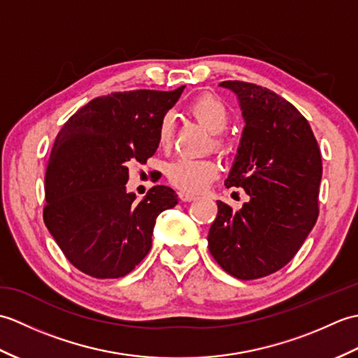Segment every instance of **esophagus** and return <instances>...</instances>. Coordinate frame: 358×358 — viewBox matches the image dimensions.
Listing matches in <instances>:
<instances>
[{
	"label": "esophagus",
	"mask_w": 358,
	"mask_h": 358,
	"mask_svg": "<svg viewBox=\"0 0 358 358\" xmlns=\"http://www.w3.org/2000/svg\"><path fill=\"white\" fill-rule=\"evenodd\" d=\"M178 196H180V200H181V201H186V203H187V201H194V200L196 199L195 195L189 194V192H185V191H183V192H180V194H178Z\"/></svg>",
	"instance_id": "1"
}]
</instances>
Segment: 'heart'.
<instances>
[{
    "label": "heart",
    "mask_w": 358,
    "mask_h": 358,
    "mask_svg": "<svg viewBox=\"0 0 358 358\" xmlns=\"http://www.w3.org/2000/svg\"><path fill=\"white\" fill-rule=\"evenodd\" d=\"M191 115L214 134V146L226 152L229 150L231 141L222 132L229 123V109L214 95H200L189 104ZM173 136V118L164 115L159 121L157 140L162 148H167ZM220 167L210 158H191L181 157L169 163L166 167V175L171 183L185 192H200L210 181L218 177Z\"/></svg>",
    "instance_id": "obj_1"
}]
</instances>
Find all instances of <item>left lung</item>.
Listing matches in <instances>:
<instances>
[{
    "instance_id": "left-lung-1",
    "label": "left lung",
    "mask_w": 358,
    "mask_h": 358,
    "mask_svg": "<svg viewBox=\"0 0 358 358\" xmlns=\"http://www.w3.org/2000/svg\"><path fill=\"white\" fill-rule=\"evenodd\" d=\"M237 94L245 129L227 187H243L240 210L217 201L208 243L215 262L240 280L277 272L292 260L318 217L322 157L308 120L285 98L246 81Z\"/></svg>"
}]
</instances>
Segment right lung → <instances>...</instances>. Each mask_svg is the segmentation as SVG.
Returning a JSON list of instances; mask_svg holds the SVG:
<instances>
[{"mask_svg":"<svg viewBox=\"0 0 358 358\" xmlns=\"http://www.w3.org/2000/svg\"><path fill=\"white\" fill-rule=\"evenodd\" d=\"M183 89L94 98L58 132L44 177L43 218L78 271L95 278L127 275L150 250L157 217L178 203L173 189L162 185L135 203L126 183L129 163L155 154L159 121Z\"/></svg>","mask_w":358,"mask_h":358,"instance_id":"1","label":"right lung"}]
</instances>
